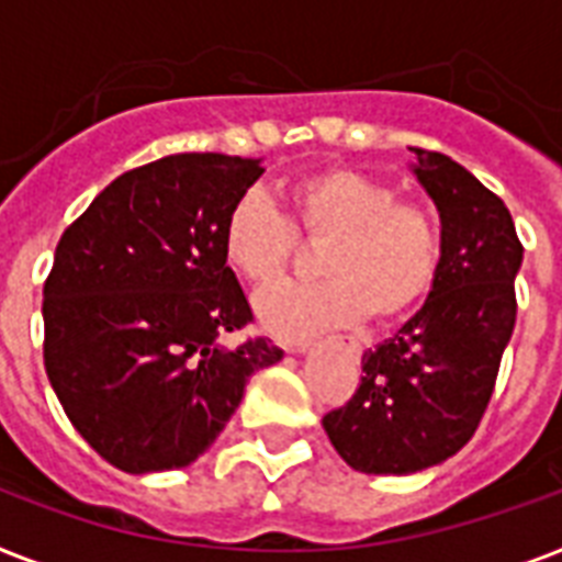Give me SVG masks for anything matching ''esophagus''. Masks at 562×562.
I'll return each mask as SVG.
<instances>
[{
  "label": "esophagus",
  "mask_w": 562,
  "mask_h": 562,
  "mask_svg": "<svg viewBox=\"0 0 562 562\" xmlns=\"http://www.w3.org/2000/svg\"><path fill=\"white\" fill-rule=\"evenodd\" d=\"M291 352H306V344H289Z\"/></svg>",
  "instance_id": "esophagus-1"
}]
</instances>
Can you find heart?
<instances>
[{
	"label": "heart",
	"instance_id": "b5f03b06",
	"mask_svg": "<svg viewBox=\"0 0 562 562\" xmlns=\"http://www.w3.org/2000/svg\"><path fill=\"white\" fill-rule=\"evenodd\" d=\"M289 225L268 194L245 192L221 227V250L254 289L285 277L297 238H326L315 285L271 291L259 303L262 324L280 338H306L326 326L373 317L391 324L426 303L443 268V229L423 201L396 198L384 180L329 166L282 189Z\"/></svg>",
	"mask_w": 562,
	"mask_h": 562
}]
</instances>
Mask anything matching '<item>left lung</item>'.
<instances>
[{"instance_id": "obj_1", "label": "left lung", "mask_w": 562, "mask_h": 562, "mask_svg": "<svg viewBox=\"0 0 562 562\" xmlns=\"http://www.w3.org/2000/svg\"><path fill=\"white\" fill-rule=\"evenodd\" d=\"M443 227V268L417 315L361 356V384L324 428L368 475H408L475 435L516 324L522 241L505 201L446 154L411 148Z\"/></svg>"}]
</instances>
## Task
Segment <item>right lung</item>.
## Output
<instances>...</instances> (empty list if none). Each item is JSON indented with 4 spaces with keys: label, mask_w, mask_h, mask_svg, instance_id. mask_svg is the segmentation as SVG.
Segmentation results:
<instances>
[{
    "label": "right lung",
    "mask_w": 562,
    "mask_h": 562,
    "mask_svg": "<svg viewBox=\"0 0 562 562\" xmlns=\"http://www.w3.org/2000/svg\"><path fill=\"white\" fill-rule=\"evenodd\" d=\"M262 162L171 154L125 171L64 229L43 285V361L78 435L131 475L198 461L247 379L282 359L221 250Z\"/></svg>",
    "instance_id": "right-lung-1"
}]
</instances>
